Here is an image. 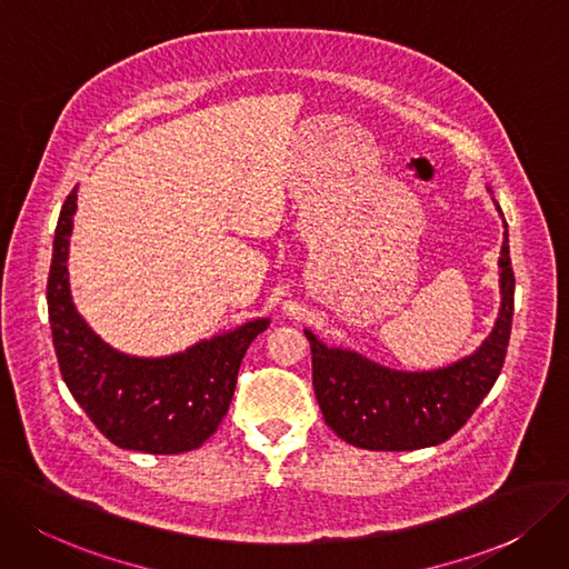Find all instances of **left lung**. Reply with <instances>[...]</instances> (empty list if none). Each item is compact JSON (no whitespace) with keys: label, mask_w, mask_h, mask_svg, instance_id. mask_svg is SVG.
I'll use <instances>...</instances> for the list:
<instances>
[{"label":"left lung","mask_w":569,"mask_h":569,"mask_svg":"<svg viewBox=\"0 0 569 569\" xmlns=\"http://www.w3.org/2000/svg\"><path fill=\"white\" fill-rule=\"evenodd\" d=\"M495 208L505 219L502 208ZM509 233L499 252V306L495 327L471 355L431 371H399L322 343L303 329L312 352V388L327 425L363 450H418L448 441L471 418L502 371L513 317Z\"/></svg>","instance_id":"1"}]
</instances>
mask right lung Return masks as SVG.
<instances>
[{
  "mask_svg": "<svg viewBox=\"0 0 569 569\" xmlns=\"http://www.w3.org/2000/svg\"><path fill=\"white\" fill-rule=\"evenodd\" d=\"M74 212L77 189L60 210L47 287L64 385L113 446L151 456L196 450L229 413L242 357L270 320L257 317L168 357H134L111 348L72 301L67 259Z\"/></svg>",
  "mask_w": 569,
  "mask_h": 569,
  "instance_id": "obj_1",
  "label": "right lung"
}]
</instances>
